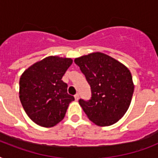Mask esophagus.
<instances>
[{
	"instance_id": "1",
	"label": "esophagus",
	"mask_w": 158,
	"mask_h": 158,
	"mask_svg": "<svg viewBox=\"0 0 158 158\" xmlns=\"http://www.w3.org/2000/svg\"><path fill=\"white\" fill-rule=\"evenodd\" d=\"M74 98H75V100H76V101H78L79 98V94H75V95H74Z\"/></svg>"
}]
</instances>
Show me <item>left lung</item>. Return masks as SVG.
Returning a JSON list of instances; mask_svg holds the SVG:
<instances>
[{"label": "left lung", "instance_id": "obj_1", "mask_svg": "<svg viewBox=\"0 0 158 158\" xmlns=\"http://www.w3.org/2000/svg\"><path fill=\"white\" fill-rule=\"evenodd\" d=\"M74 63L91 89L89 100H79L87 116L99 126L117 122L127 111L132 99L135 87L130 70L101 52L76 58Z\"/></svg>", "mask_w": 158, "mask_h": 158}]
</instances>
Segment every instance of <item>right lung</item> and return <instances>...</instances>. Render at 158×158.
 Segmentation results:
<instances>
[{
    "label": "right lung",
    "instance_id": "add662e5",
    "mask_svg": "<svg viewBox=\"0 0 158 158\" xmlns=\"http://www.w3.org/2000/svg\"><path fill=\"white\" fill-rule=\"evenodd\" d=\"M69 58L49 56L26 69L19 79V99L37 125L52 127L61 121L74 98L61 79L71 65Z\"/></svg>",
    "mask_w": 158,
    "mask_h": 158
}]
</instances>
